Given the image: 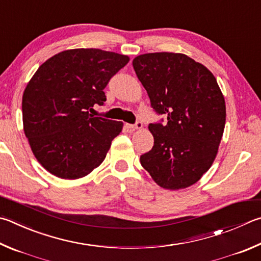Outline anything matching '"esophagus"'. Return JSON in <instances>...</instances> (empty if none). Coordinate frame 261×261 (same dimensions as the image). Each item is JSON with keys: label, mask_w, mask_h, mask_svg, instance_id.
<instances>
[{"label": "esophagus", "mask_w": 261, "mask_h": 261, "mask_svg": "<svg viewBox=\"0 0 261 261\" xmlns=\"http://www.w3.org/2000/svg\"><path fill=\"white\" fill-rule=\"evenodd\" d=\"M126 126H127V129H130L131 131H136V130H139L143 127V123L137 122L136 124H126Z\"/></svg>", "instance_id": "34e87169"}]
</instances>
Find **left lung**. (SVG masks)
<instances>
[{"instance_id":"left-lung-1","label":"left lung","mask_w":261,"mask_h":261,"mask_svg":"<svg viewBox=\"0 0 261 261\" xmlns=\"http://www.w3.org/2000/svg\"><path fill=\"white\" fill-rule=\"evenodd\" d=\"M132 65L153 110L168 120L149 124L154 146L140 163L161 187L192 186L211 168L224 134L226 105L217 80L184 54H145Z\"/></svg>"}]
</instances>
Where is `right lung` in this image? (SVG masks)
I'll list each match as a JSON object with an SVG mask.
<instances>
[{
  "instance_id": "obj_1",
  "label": "right lung",
  "mask_w": 261,
  "mask_h": 261,
  "mask_svg": "<svg viewBox=\"0 0 261 261\" xmlns=\"http://www.w3.org/2000/svg\"><path fill=\"white\" fill-rule=\"evenodd\" d=\"M127 56L100 49H70L42 64L22 94L23 131L46 171L79 179L98 168L123 123L94 117L103 89L129 63Z\"/></svg>"
}]
</instances>
